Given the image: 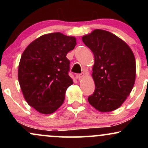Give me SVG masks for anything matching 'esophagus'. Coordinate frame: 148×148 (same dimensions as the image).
I'll return each instance as SVG.
<instances>
[{"instance_id":"1","label":"esophagus","mask_w":148,"mask_h":148,"mask_svg":"<svg viewBox=\"0 0 148 148\" xmlns=\"http://www.w3.org/2000/svg\"><path fill=\"white\" fill-rule=\"evenodd\" d=\"M84 76V73H81V74H76V77L77 78V79H81V78H83Z\"/></svg>"}]
</instances>
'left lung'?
I'll list each match as a JSON object with an SVG mask.
<instances>
[{
  "instance_id": "8db88e82",
  "label": "left lung",
  "mask_w": 148,
  "mask_h": 148,
  "mask_svg": "<svg viewBox=\"0 0 148 148\" xmlns=\"http://www.w3.org/2000/svg\"><path fill=\"white\" fill-rule=\"evenodd\" d=\"M92 51V77L95 90L88 97L101 112L114 111L130 95L136 79L135 57L130 47L116 35L97 29L82 37Z\"/></svg>"
}]
</instances>
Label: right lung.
Returning a JSON list of instances; mask_svg holds the SVG:
<instances>
[{
  "label": "right lung",
  "instance_id": "right-lung-1",
  "mask_svg": "<svg viewBox=\"0 0 148 148\" xmlns=\"http://www.w3.org/2000/svg\"><path fill=\"white\" fill-rule=\"evenodd\" d=\"M76 45L75 37L49 33L34 40L22 54L20 87L25 101L40 113L51 114L63 103L65 92L73 84L66 56Z\"/></svg>",
  "mask_w": 148,
  "mask_h": 148
}]
</instances>
